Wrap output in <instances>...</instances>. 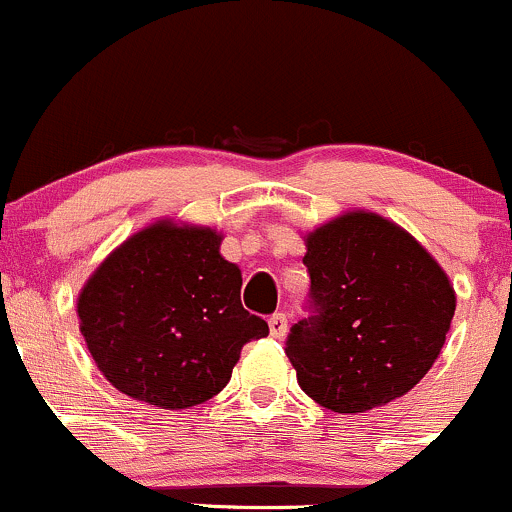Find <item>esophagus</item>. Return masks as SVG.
I'll return each instance as SVG.
<instances>
[{"instance_id":"obj_1","label":"esophagus","mask_w":512,"mask_h":512,"mask_svg":"<svg viewBox=\"0 0 512 512\" xmlns=\"http://www.w3.org/2000/svg\"><path fill=\"white\" fill-rule=\"evenodd\" d=\"M269 333H272V338H279V340L289 333V320H286L284 311H277L272 318H269Z\"/></svg>"}]
</instances>
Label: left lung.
<instances>
[{
	"instance_id": "obj_1",
	"label": "left lung",
	"mask_w": 512,
	"mask_h": 512,
	"mask_svg": "<svg viewBox=\"0 0 512 512\" xmlns=\"http://www.w3.org/2000/svg\"><path fill=\"white\" fill-rule=\"evenodd\" d=\"M308 313L286 357L299 386L335 413H364L430 372L452 323L454 289L418 240L376 213H345L306 238Z\"/></svg>"
}]
</instances>
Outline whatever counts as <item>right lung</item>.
Wrapping results in <instances>:
<instances>
[{
	"label": "right lung",
	"mask_w": 512,
	"mask_h": 512,
	"mask_svg": "<svg viewBox=\"0 0 512 512\" xmlns=\"http://www.w3.org/2000/svg\"><path fill=\"white\" fill-rule=\"evenodd\" d=\"M218 247L216 230L160 221L84 284V342L121 393L170 411L204 403L228 384L245 342L269 335L240 303V269Z\"/></svg>",
	"instance_id": "obj_1"
}]
</instances>
